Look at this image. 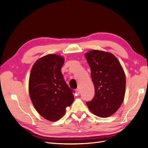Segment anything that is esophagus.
<instances>
[{
    "mask_svg": "<svg viewBox=\"0 0 148 148\" xmlns=\"http://www.w3.org/2000/svg\"><path fill=\"white\" fill-rule=\"evenodd\" d=\"M75 92H76V94H77V96H79V95L80 91H79V90L78 89H76Z\"/></svg>",
    "mask_w": 148,
    "mask_h": 148,
    "instance_id": "1",
    "label": "esophagus"
}]
</instances>
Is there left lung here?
Returning <instances> with one entry per match:
<instances>
[{"label":"left lung","mask_w":148,"mask_h":148,"mask_svg":"<svg viewBox=\"0 0 148 148\" xmlns=\"http://www.w3.org/2000/svg\"><path fill=\"white\" fill-rule=\"evenodd\" d=\"M85 57L95 89L92 100L86 102V104L95 115L108 117L123 101L126 86L124 71L118 59L110 53L92 50Z\"/></svg>","instance_id":"left-lung-1"}]
</instances>
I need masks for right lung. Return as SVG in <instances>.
<instances>
[{
	"label": "right lung",
	"instance_id": "1",
	"mask_svg": "<svg viewBox=\"0 0 148 148\" xmlns=\"http://www.w3.org/2000/svg\"><path fill=\"white\" fill-rule=\"evenodd\" d=\"M64 58L49 54L38 59L31 69L29 92L33 106L42 117L55 122L74 100L73 89L64 80L61 68Z\"/></svg>",
	"mask_w": 148,
	"mask_h": 148
}]
</instances>
